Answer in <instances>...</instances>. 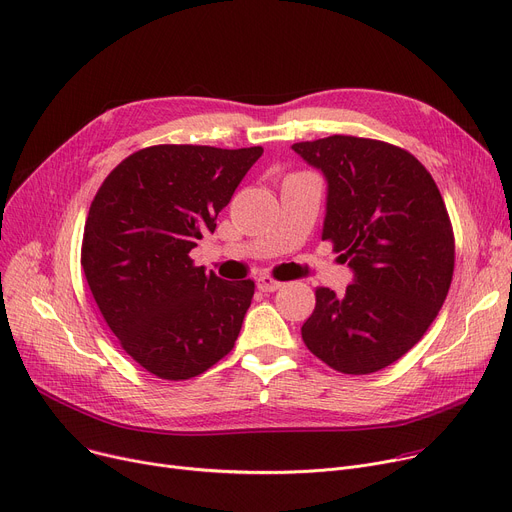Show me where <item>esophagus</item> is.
<instances>
[{
    "label": "esophagus",
    "mask_w": 512,
    "mask_h": 512,
    "mask_svg": "<svg viewBox=\"0 0 512 512\" xmlns=\"http://www.w3.org/2000/svg\"><path fill=\"white\" fill-rule=\"evenodd\" d=\"M256 287H258L262 293H274V291H279V289L283 287V283L277 281V279L268 277V274H260V277L256 279Z\"/></svg>",
    "instance_id": "esophagus-1"
}]
</instances>
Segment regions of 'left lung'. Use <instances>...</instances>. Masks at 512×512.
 Instances as JSON below:
<instances>
[{"instance_id":"1","label":"left lung","mask_w":512,"mask_h":512,"mask_svg":"<svg viewBox=\"0 0 512 512\" xmlns=\"http://www.w3.org/2000/svg\"><path fill=\"white\" fill-rule=\"evenodd\" d=\"M293 149L324 172L322 240L355 272L344 295L316 289L303 342L340 373L381 371L424 336L447 299L455 238L445 201L430 172L398 145L332 135Z\"/></svg>"}]
</instances>
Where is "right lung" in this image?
I'll return each instance as SVG.
<instances>
[{
	"instance_id": "1",
	"label": "right lung",
	"mask_w": 512,
	"mask_h": 512,
	"mask_svg": "<svg viewBox=\"0 0 512 512\" xmlns=\"http://www.w3.org/2000/svg\"><path fill=\"white\" fill-rule=\"evenodd\" d=\"M262 147L151 145L98 188L84 227L82 268L104 322L151 375L182 381L229 355L254 281L227 283L190 250L262 155Z\"/></svg>"
}]
</instances>
